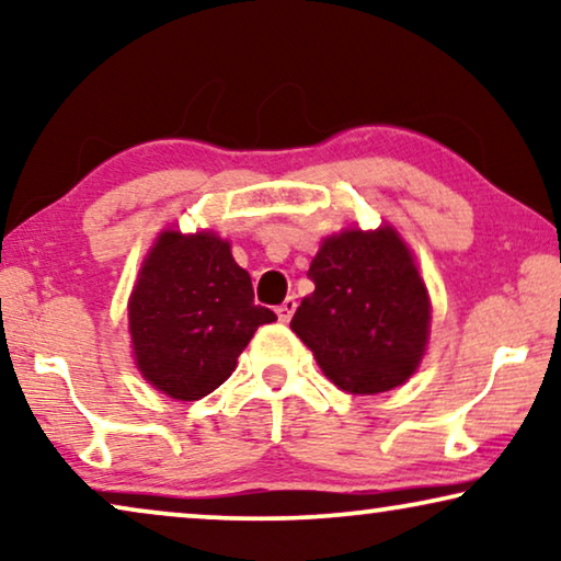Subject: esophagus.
<instances>
[{"label":"esophagus","instance_id":"esophagus-1","mask_svg":"<svg viewBox=\"0 0 561 561\" xmlns=\"http://www.w3.org/2000/svg\"><path fill=\"white\" fill-rule=\"evenodd\" d=\"M275 311H278V319L280 321H290V317H294V311H296V298L288 296L286 301H283Z\"/></svg>","mask_w":561,"mask_h":561}]
</instances>
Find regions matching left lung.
I'll return each mask as SVG.
<instances>
[{"label":"left lung","instance_id":"1","mask_svg":"<svg viewBox=\"0 0 561 561\" xmlns=\"http://www.w3.org/2000/svg\"><path fill=\"white\" fill-rule=\"evenodd\" d=\"M309 278L290 329L327 378L363 396L409 380L426 347L428 296L401 237L390 227L329 237Z\"/></svg>","mask_w":561,"mask_h":561}]
</instances>
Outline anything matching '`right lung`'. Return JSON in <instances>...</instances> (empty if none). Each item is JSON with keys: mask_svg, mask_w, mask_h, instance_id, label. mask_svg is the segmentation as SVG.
Returning <instances> with one entry per match:
<instances>
[{"mask_svg": "<svg viewBox=\"0 0 561 561\" xmlns=\"http://www.w3.org/2000/svg\"><path fill=\"white\" fill-rule=\"evenodd\" d=\"M278 317L255 304L248 271L229 242L163 232L129 298V334L140 373L179 401H198L237 367L257 327Z\"/></svg>", "mask_w": 561, "mask_h": 561, "instance_id": "1", "label": "right lung"}]
</instances>
